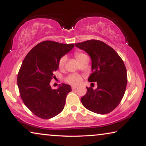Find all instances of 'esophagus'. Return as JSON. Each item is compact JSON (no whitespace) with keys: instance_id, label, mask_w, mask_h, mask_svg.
Wrapping results in <instances>:
<instances>
[{"instance_id":"34e87169","label":"esophagus","mask_w":146,"mask_h":146,"mask_svg":"<svg viewBox=\"0 0 146 146\" xmlns=\"http://www.w3.org/2000/svg\"><path fill=\"white\" fill-rule=\"evenodd\" d=\"M78 88V86H72V90H74L76 88Z\"/></svg>"}]
</instances>
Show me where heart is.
Instances as JSON below:
<instances>
[{"mask_svg":"<svg viewBox=\"0 0 146 146\" xmlns=\"http://www.w3.org/2000/svg\"><path fill=\"white\" fill-rule=\"evenodd\" d=\"M74 56L76 57V58L79 62L82 60L85 57H86L87 56L84 54L82 53V52H76L74 54ZM66 61V56H63L59 60V63H58V66L60 68H62L64 67V66L65 64ZM82 80V78L80 76L76 74H71L68 77L66 78V82L68 83L71 84H78Z\"/></svg>","mask_w":146,"mask_h":146,"instance_id":"1","label":"heart"}]
</instances>
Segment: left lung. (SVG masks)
I'll list each match as a JSON object with an SVG mask.
<instances>
[{"mask_svg":"<svg viewBox=\"0 0 146 146\" xmlns=\"http://www.w3.org/2000/svg\"><path fill=\"white\" fill-rule=\"evenodd\" d=\"M88 54L92 60L90 82H97L93 90L81 98L84 106L99 114H106L113 110L124 95L127 86V71L122 59L112 48L103 42L90 40L75 44Z\"/></svg>","mask_w":146,"mask_h":146,"instance_id":"1","label":"left lung"}]
</instances>
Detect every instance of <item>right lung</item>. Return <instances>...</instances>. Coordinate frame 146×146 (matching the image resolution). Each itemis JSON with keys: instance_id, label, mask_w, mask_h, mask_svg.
Returning a JSON list of instances; mask_svg holds the SVG:
<instances>
[{"instance_id": "1", "label": "right lung", "mask_w": 146, "mask_h": 146, "mask_svg": "<svg viewBox=\"0 0 146 146\" xmlns=\"http://www.w3.org/2000/svg\"><path fill=\"white\" fill-rule=\"evenodd\" d=\"M74 47V44L46 40L38 44L26 56L18 74L19 92L26 106L36 116L50 119L63 110L71 86L61 84L53 90L50 85L56 78L59 60Z\"/></svg>"}]
</instances>
